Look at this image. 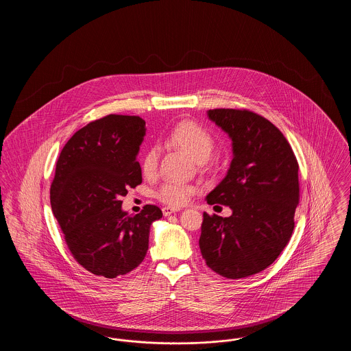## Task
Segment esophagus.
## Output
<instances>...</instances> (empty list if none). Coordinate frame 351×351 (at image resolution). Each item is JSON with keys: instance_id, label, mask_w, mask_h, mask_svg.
Wrapping results in <instances>:
<instances>
[{"instance_id": "1", "label": "esophagus", "mask_w": 351, "mask_h": 351, "mask_svg": "<svg viewBox=\"0 0 351 351\" xmlns=\"http://www.w3.org/2000/svg\"><path fill=\"white\" fill-rule=\"evenodd\" d=\"M179 210H180V208H172V206H165V208L162 209V212H163L165 216H169V215H172V213H175V212H179Z\"/></svg>"}]
</instances>
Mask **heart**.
Instances as JSON below:
<instances>
[{"instance_id": "heart-1", "label": "heart", "mask_w": 351, "mask_h": 351, "mask_svg": "<svg viewBox=\"0 0 351 351\" xmlns=\"http://www.w3.org/2000/svg\"><path fill=\"white\" fill-rule=\"evenodd\" d=\"M168 142L186 152L192 159L201 165L210 156L215 149V138L210 132L193 121H183L176 125L168 135ZM159 167V150L158 147H150L143 154L141 168L142 173L146 178H152L156 175ZM197 192L196 185L182 183L175 180H166L160 184L154 195L155 197L167 205L180 206L191 199Z\"/></svg>"}]
</instances>
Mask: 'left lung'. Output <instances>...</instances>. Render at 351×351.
<instances>
[{
    "label": "left lung",
    "mask_w": 351,
    "mask_h": 351,
    "mask_svg": "<svg viewBox=\"0 0 351 351\" xmlns=\"http://www.w3.org/2000/svg\"><path fill=\"white\" fill-rule=\"evenodd\" d=\"M208 116L230 135L234 158L206 201L230 206L233 215L204 213L201 255L223 278H247L271 266L289 242L300 200L299 163L267 118L225 108L210 109Z\"/></svg>",
    "instance_id": "obj_1"
}]
</instances>
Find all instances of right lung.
Wrapping results in <instances>:
<instances>
[{
	"instance_id": "1",
	"label": "right lung",
	"mask_w": 351,
	"mask_h": 351,
	"mask_svg": "<svg viewBox=\"0 0 351 351\" xmlns=\"http://www.w3.org/2000/svg\"><path fill=\"white\" fill-rule=\"evenodd\" d=\"M146 122L109 114L73 134L59 155L51 208L75 261L93 275L114 279L138 267L149 250L156 205L122 212L121 197L142 183L136 160Z\"/></svg>"
}]
</instances>
